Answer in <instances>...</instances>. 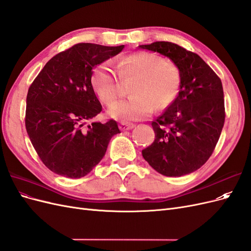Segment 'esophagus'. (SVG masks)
I'll return each mask as SVG.
<instances>
[{
  "mask_svg": "<svg viewBox=\"0 0 251 251\" xmlns=\"http://www.w3.org/2000/svg\"><path fill=\"white\" fill-rule=\"evenodd\" d=\"M135 127V125L133 124H127V123H124V121H121L119 124V128L121 131H128V130H132V128Z\"/></svg>",
  "mask_w": 251,
  "mask_h": 251,
  "instance_id": "esophagus-1",
  "label": "esophagus"
}]
</instances>
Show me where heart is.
I'll return each instance as SVG.
<instances>
[{"mask_svg":"<svg viewBox=\"0 0 251 251\" xmlns=\"http://www.w3.org/2000/svg\"><path fill=\"white\" fill-rule=\"evenodd\" d=\"M135 78L131 98L111 104L110 116L124 121H138L151 116L154 109L163 110L176 100L181 86V71L173 60L153 53L136 52L120 62L119 74L108 63L94 70L92 86L104 103H111L123 92V80Z\"/></svg>","mask_w":251,"mask_h":251,"instance_id":"1","label":"heart"}]
</instances>
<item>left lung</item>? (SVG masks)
I'll use <instances>...</instances> for the list:
<instances>
[{
  "label": "left lung",
  "mask_w": 251,
  "mask_h": 251,
  "mask_svg": "<svg viewBox=\"0 0 251 251\" xmlns=\"http://www.w3.org/2000/svg\"><path fill=\"white\" fill-rule=\"evenodd\" d=\"M160 53L181 71L179 94L162 115L151 123L155 140L142 151L144 160L168 177L191 174L208 160L225 120L221 79L194 52L170 42L140 45Z\"/></svg>",
  "instance_id": "obj_1"
}]
</instances>
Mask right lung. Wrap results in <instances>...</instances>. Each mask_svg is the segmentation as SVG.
<instances>
[{
  "mask_svg": "<svg viewBox=\"0 0 251 251\" xmlns=\"http://www.w3.org/2000/svg\"><path fill=\"white\" fill-rule=\"evenodd\" d=\"M124 48L74 45L53 56L30 86L26 130L37 155L53 173L72 179L86 176L103 158L111 138L120 133L112 119L85 125L102 109L91 83L92 70Z\"/></svg>",
  "mask_w": 251,
  "mask_h": 251,
  "instance_id": "obj_1",
  "label": "right lung"
}]
</instances>
